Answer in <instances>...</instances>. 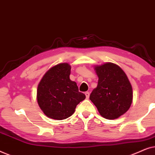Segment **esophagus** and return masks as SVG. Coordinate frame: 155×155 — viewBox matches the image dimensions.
Listing matches in <instances>:
<instances>
[{"label": "esophagus", "mask_w": 155, "mask_h": 155, "mask_svg": "<svg viewBox=\"0 0 155 155\" xmlns=\"http://www.w3.org/2000/svg\"><path fill=\"white\" fill-rule=\"evenodd\" d=\"M84 94H85V96H86L87 99H88L89 97H90V92H86L85 93H84Z\"/></svg>", "instance_id": "34e87169"}]
</instances>
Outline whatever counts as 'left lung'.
I'll use <instances>...</instances> for the list:
<instances>
[{"label": "left lung", "mask_w": 155, "mask_h": 155, "mask_svg": "<svg viewBox=\"0 0 155 155\" xmlns=\"http://www.w3.org/2000/svg\"><path fill=\"white\" fill-rule=\"evenodd\" d=\"M98 84L90 99L102 117L112 120L119 118L130 109L133 89L125 72L118 65L105 63L94 67Z\"/></svg>", "instance_id": "8db88e82"}]
</instances>
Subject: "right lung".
I'll return each instance as SVG.
<instances>
[{
  "instance_id": "1",
  "label": "right lung",
  "mask_w": 155,
  "mask_h": 155,
  "mask_svg": "<svg viewBox=\"0 0 155 155\" xmlns=\"http://www.w3.org/2000/svg\"><path fill=\"white\" fill-rule=\"evenodd\" d=\"M71 70L68 63L57 64L46 72L38 84V104L44 114L52 119L70 117L86 97L79 92L76 82L70 79Z\"/></svg>"
}]
</instances>
